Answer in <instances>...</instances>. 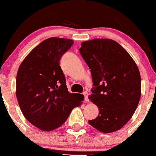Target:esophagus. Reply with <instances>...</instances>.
Returning <instances> with one entry per match:
<instances>
[{
	"mask_svg": "<svg viewBox=\"0 0 156 156\" xmlns=\"http://www.w3.org/2000/svg\"><path fill=\"white\" fill-rule=\"evenodd\" d=\"M83 95H84V100H85V102H88L89 99H88V93L87 92H83Z\"/></svg>",
	"mask_w": 156,
	"mask_h": 156,
	"instance_id": "34e87169",
	"label": "esophagus"
}]
</instances>
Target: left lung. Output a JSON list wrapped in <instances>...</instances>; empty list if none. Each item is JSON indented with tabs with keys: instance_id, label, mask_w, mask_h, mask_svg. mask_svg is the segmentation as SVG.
I'll list each match as a JSON object with an SVG mask.
<instances>
[{
	"instance_id": "obj_1",
	"label": "left lung",
	"mask_w": 156,
	"mask_h": 156,
	"mask_svg": "<svg viewBox=\"0 0 156 156\" xmlns=\"http://www.w3.org/2000/svg\"><path fill=\"white\" fill-rule=\"evenodd\" d=\"M80 46L94 86L89 99L99 109L98 117L89 124L102 133L117 131L130 120L139 104V68L129 53L112 39H91Z\"/></svg>"
}]
</instances>
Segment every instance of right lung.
<instances>
[{
	"label": "right lung",
	"mask_w": 156,
	"mask_h": 156,
	"mask_svg": "<svg viewBox=\"0 0 156 156\" xmlns=\"http://www.w3.org/2000/svg\"><path fill=\"white\" fill-rule=\"evenodd\" d=\"M73 44L69 39L51 37L27 55L17 70L16 96L26 119L37 128L51 131L67 120L84 96L68 92L59 61Z\"/></svg>",
	"instance_id": "right-lung-1"
}]
</instances>
